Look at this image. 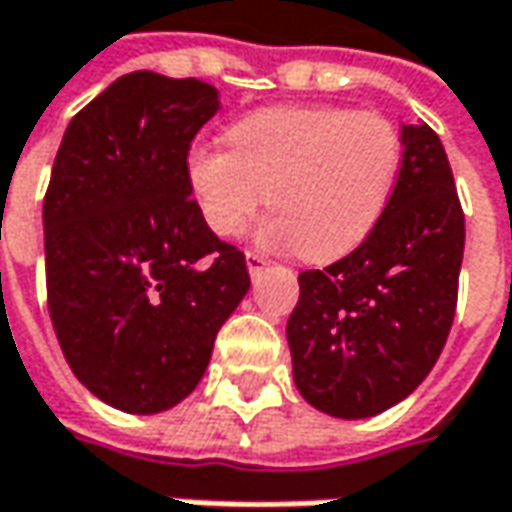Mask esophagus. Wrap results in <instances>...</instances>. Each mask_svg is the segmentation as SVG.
Listing matches in <instances>:
<instances>
[{"label":"esophagus","instance_id":"34e87169","mask_svg":"<svg viewBox=\"0 0 512 512\" xmlns=\"http://www.w3.org/2000/svg\"><path fill=\"white\" fill-rule=\"evenodd\" d=\"M245 262H248L250 276H259L264 270V264H267V259H264L262 253H256V250H248V253H245Z\"/></svg>","mask_w":512,"mask_h":512}]
</instances>
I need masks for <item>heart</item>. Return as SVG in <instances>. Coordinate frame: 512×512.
<instances>
[{
	"label": "heart",
	"mask_w": 512,
	"mask_h": 512,
	"mask_svg": "<svg viewBox=\"0 0 512 512\" xmlns=\"http://www.w3.org/2000/svg\"><path fill=\"white\" fill-rule=\"evenodd\" d=\"M233 149L197 146L188 185L205 225L242 236L264 200L270 248L335 262L375 231L403 166V137L380 112L344 106H270L236 120Z\"/></svg>",
	"instance_id": "1"
}]
</instances>
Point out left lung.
<instances>
[{"instance_id": "8db88e82", "label": "left lung", "mask_w": 512, "mask_h": 512, "mask_svg": "<svg viewBox=\"0 0 512 512\" xmlns=\"http://www.w3.org/2000/svg\"><path fill=\"white\" fill-rule=\"evenodd\" d=\"M403 166L358 248L298 276L287 321L301 397L341 420L397 406L434 369L454 324L465 214L437 132L403 126Z\"/></svg>"}]
</instances>
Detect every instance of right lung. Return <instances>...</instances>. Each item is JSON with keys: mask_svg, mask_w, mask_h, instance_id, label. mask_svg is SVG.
<instances>
[{"mask_svg": "<svg viewBox=\"0 0 512 512\" xmlns=\"http://www.w3.org/2000/svg\"><path fill=\"white\" fill-rule=\"evenodd\" d=\"M216 87L137 70L61 137L44 194L47 307L89 392L157 414L197 389L219 327L250 290L245 253L191 200L188 149Z\"/></svg>", "mask_w": 512, "mask_h": 512, "instance_id": "add662e5", "label": "right lung"}]
</instances>
